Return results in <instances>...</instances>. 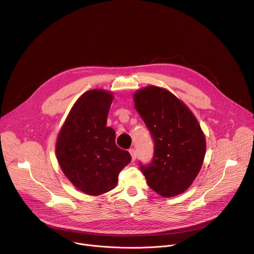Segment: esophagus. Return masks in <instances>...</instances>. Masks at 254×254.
<instances>
[{"label":"esophagus","mask_w":254,"mask_h":254,"mask_svg":"<svg viewBox=\"0 0 254 254\" xmlns=\"http://www.w3.org/2000/svg\"><path fill=\"white\" fill-rule=\"evenodd\" d=\"M129 153H130V155H131V160L132 161H134L136 160V158H137V153H136V150L134 149H129Z\"/></svg>","instance_id":"1"}]
</instances>
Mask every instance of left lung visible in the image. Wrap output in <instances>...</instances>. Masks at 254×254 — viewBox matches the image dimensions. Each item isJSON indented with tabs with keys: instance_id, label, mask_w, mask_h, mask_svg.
Returning a JSON list of instances; mask_svg holds the SVG:
<instances>
[{
	"instance_id": "1",
	"label": "left lung",
	"mask_w": 254,
	"mask_h": 254,
	"mask_svg": "<svg viewBox=\"0 0 254 254\" xmlns=\"http://www.w3.org/2000/svg\"><path fill=\"white\" fill-rule=\"evenodd\" d=\"M134 104L154 143L150 163L140 162L149 187L163 197L187 190L203 163L206 144L193 113L168 91L148 87Z\"/></svg>"
}]
</instances>
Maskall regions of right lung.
I'll use <instances>...</instances> for the list:
<instances>
[{"label":"right lung","instance_id":"1","mask_svg":"<svg viewBox=\"0 0 254 254\" xmlns=\"http://www.w3.org/2000/svg\"><path fill=\"white\" fill-rule=\"evenodd\" d=\"M112 95L92 90L81 95L60 130L56 155L64 175L81 192L101 195L112 190L130 160L128 151L115 144L106 127Z\"/></svg>","mask_w":254,"mask_h":254}]
</instances>
